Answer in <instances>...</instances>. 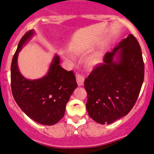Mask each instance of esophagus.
Returning <instances> with one entry per match:
<instances>
[{"instance_id": "34e87169", "label": "esophagus", "mask_w": 154, "mask_h": 154, "mask_svg": "<svg viewBox=\"0 0 154 154\" xmlns=\"http://www.w3.org/2000/svg\"><path fill=\"white\" fill-rule=\"evenodd\" d=\"M76 81H77V84H78L79 86H82L84 83V77L82 75H79L76 78Z\"/></svg>"}]
</instances>
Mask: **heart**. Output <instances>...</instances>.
Masks as SVG:
<instances>
[{
  "label": "heart",
  "instance_id": "1",
  "mask_svg": "<svg viewBox=\"0 0 154 154\" xmlns=\"http://www.w3.org/2000/svg\"><path fill=\"white\" fill-rule=\"evenodd\" d=\"M89 61H90L91 63H96V62H99V58H98V57L94 56L92 57V58H91Z\"/></svg>",
  "mask_w": 154,
  "mask_h": 154
}]
</instances>
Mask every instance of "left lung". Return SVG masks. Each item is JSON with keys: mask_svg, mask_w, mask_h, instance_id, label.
I'll return each instance as SVG.
<instances>
[{"mask_svg": "<svg viewBox=\"0 0 154 154\" xmlns=\"http://www.w3.org/2000/svg\"><path fill=\"white\" fill-rule=\"evenodd\" d=\"M84 82L86 109L100 124H110L129 113L137 100L144 79L142 51L129 35L104 57Z\"/></svg>", "mask_w": 154, "mask_h": 154, "instance_id": "1", "label": "left lung"}]
</instances>
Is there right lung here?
<instances>
[{"instance_id": "obj_1", "label": "right lung", "mask_w": 154, "mask_h": 154, "mask_svg": "<svg viewBox=\"0 0 154 154\" xmlns=\"http://www.w3.org/2000/svg\"><path fill=\"white\" fill-rule=\"evenodd\" d=\"M35 35L32 29L21 38L12 58V94L28 117L40 124L51 126L64 116L66 104L78 85L72 71L68 72L61 67L57 54L53 57L48 72L42 78L31 80L21 75L17 65L18 54Z\"/></svg>"}]
</instances>
